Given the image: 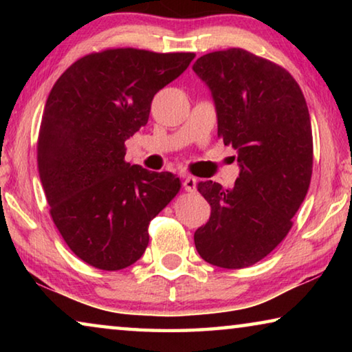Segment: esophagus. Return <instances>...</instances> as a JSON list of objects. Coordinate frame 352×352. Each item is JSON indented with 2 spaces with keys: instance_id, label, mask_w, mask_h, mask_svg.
I'll use <instances>...</instances> for the list:
<instances>
[{
  "instance_id": "1",
  "label": "esophagus",
  "mask_w": 352,
  "mask_h": 352,
  "mask_svg": "<svg viewBox=\"0 0 352 352\" xmlns=\"http://www.w3.org/2000/svg\"><path fill=\"white\" fill-rule=\"evenodd\" d=\"M183 188H184V190H188V192H195V189H197V178H194L190 175L184 177Z\"/></svg>"
}]
</instances>
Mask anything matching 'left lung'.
I'll return each instance as SVG.
<instances>
[{"label":"left lung","mask_w":352,"mask_h":352,"mask_svg":"<svg viewBox=\"0 0 352 352\" xmlns=\"http://www.w3.org/2000/svg\"><path fill=\"white\" fill-rule=\"evenodd\" d=\"M192 69L210 87L217 135L236 148L241 166L233 189L197 184L211 216L195 231V248L212 265L245 269L281 243L306 197L311 116L287 69L241 47L201 56Z\"/></svg>","instance_id":"1"}]
</instances>
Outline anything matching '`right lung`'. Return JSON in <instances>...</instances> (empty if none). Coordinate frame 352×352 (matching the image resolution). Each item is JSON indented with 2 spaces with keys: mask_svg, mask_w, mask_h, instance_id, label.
Instances as JSON below:
<instances>
[{
  "mask_svg": "<svg viewBox=\"0 0 352 352\" xmlns=\"http://www.w3.org/2000/svg\"><path fill=\"white\" fill-rule=\"evenodd\" d=\"M194 52L116 47L79 58L47 96L37 163L50 214L71 252L121 270L146 252L148 223L180 190L170 172L130 166L126 141L148 121L155 94Z\"/></svg>",
  "mask_w": 352,
  "mask_h": 352,
  "instance_id": "right-lung-1",
  "label": "right lung"
}]
</instances>
